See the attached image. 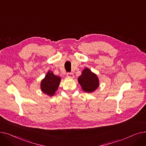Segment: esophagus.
<instances>
[{
	"instance_id": "1",
	"label": "esophagus",
	"mask_w": 146,
	"mask_h": 146,
	"mask_svg": "<svg viewBox=\"0 0 146 146\" xmlns=\"http://www.w3.org/2000/svg\"><path fill=\"white\" fill-rule=\"evenodd\" d=\"M67 76L68 78H74V74L72 73H67Z\"/></svg>"
}]
</instances>
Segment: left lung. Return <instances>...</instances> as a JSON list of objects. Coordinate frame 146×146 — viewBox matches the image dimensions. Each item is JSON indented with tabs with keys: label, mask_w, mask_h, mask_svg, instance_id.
Instances as JSON below:
<instances>
[{
	"label": "left lung",
	"mask_w": 146,
	"mask_h": 146,
	"mask_svg": "<svg viewBox=\"0 0 146 146\" xmlns=\"http://www.w3.org/2000/svg\"><path fill=\"white\" fill-rule=\"evenodd\" d=\"M78 82L83 91L87 93H92L99 86L98 76L88 67L83 69L78 78Z\"/></svg>",
	"instance_id": "left-lung-1"
}]
</instances>
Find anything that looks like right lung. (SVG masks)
Here are the masks:
<instances>
[{"mask_svg":"<svg viewBox=\"0 0 146 146\" xmlns=\"http://www.w3.org/2000/svg\"><path fill=\"white\" fill-rule=\"evenodd\" d=\"M60 82V77L54 74L51 71H48L41 82V90L44 94L52 96L57 90Z\"/></svg>","mask_w":146,"mask_h":146,"instance_id":"obj_1","label":"right lung"}]
</instances>
